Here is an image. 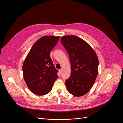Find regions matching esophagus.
<instances>
[{
    "mask_svg": "<svg viewBox=\"0 0 123 123\" xmlns=\"http://www.w3.org/2000/svg\"><path fill=\"white\" fill-rule=\"evenodd\" d=\"M59 72L60 74H61V73H62V69H59Z\"/></svg>",
    "mask_w": 123,
    "mask_h": 123,
    "instance_id": "obj_1",
    "label": "esophagus"
}]
</instances>
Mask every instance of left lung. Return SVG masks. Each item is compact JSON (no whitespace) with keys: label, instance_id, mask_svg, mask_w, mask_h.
<instances>
[{"label":"left lung","instance_id":"left-lung-1","mask_svg":"<svg viewBox=\"0 0 123 123\" xmlns=\"http://www.w3.org/2000/svg\"><path fill=\"white\" fill-rule=\"evenodd\" d=\"M61 42L68 52L71 64V76L65 82L67 89L74 96H83L90 91L96 80L98 57L91 46L78 37H63Z\"/></svg>","mask_w":123,"mask_h":123}]
</instances>
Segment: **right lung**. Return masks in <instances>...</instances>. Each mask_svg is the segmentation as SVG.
<instances>
[{
	"instance_id": "right-lung-1",
	"label": "right lung",
	"mask_w": 123,
	"mask_h": 123,
	"mask_svg": "<svg viewBox=\"0 0 123 123\" xmlns=\"http://www.w3.org/2000/svg\"><path fill=\"white\" fill-rule=\"evenodd\" d=\"M59 38V37L47 36L41 37L32 46L24 62V79L34 94L44 95L49 92L57 78V70L49 54Z\"/></svg>"
}]
</instances>
